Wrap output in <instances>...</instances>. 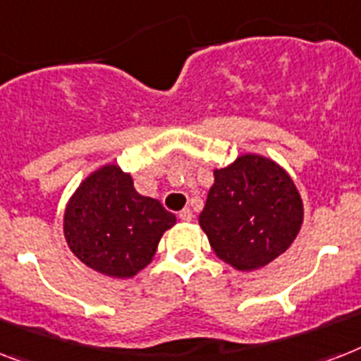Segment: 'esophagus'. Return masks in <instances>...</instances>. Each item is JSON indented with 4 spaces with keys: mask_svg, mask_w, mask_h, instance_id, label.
I'll use <instances>...</instances> for the list:
<instances>
[{
    "mask_svg": "<svg viewBox=\"0 0 361 361\" xmlns=\"http://www.w3.org/2000/svg\"><path fill=\"white\" fill-rule=\"evenodd\" d=\"M178 216H180V221L190 222V221H192V211H190L189 207H183V209L178 213Z\"/></svg>",
    "mask_w": 361,
    "mask_h": 361,
    "instance_id": "esophagus-1",
    "label": "esophagus"
}]
</instances>
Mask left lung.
<instances>
[{
  "label": "left lung",
  "mask_w": 361,
  "mask_h": 361,
  "mask_svg": "<svg viewBox=\"0 0 361 361\" xmlns=\"http://www.w3.org/2000/svg\"><path fill=\"white\" fill-rule=\"evenodd\" d=\"M198 224L219 259L250 272L282 256L297 239L304 204L283 166L259 154H241L213 171Z\"/></svg>",
  "instance_id": "left-lung-1"
}]
</instances>
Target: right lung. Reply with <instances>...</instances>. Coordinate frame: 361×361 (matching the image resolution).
<instances>
[{
	"instance_id": "obj_1",
	"label": "right lung",
	"mask_w": 361,
	"mask_h": 361,
	"mask_svg": "<svg viewBox=\"0 0 361 361\" xmlns=\"http://www.w3.org/2000/svg\"><path fill=\"white\" fill-rule=\"evenodd\" d=\"M176 215L139 195L116 163L90 172L66 202L63 233L79 262L111 278H133L152 257Z\"/></svg>"
}]
</instances>
